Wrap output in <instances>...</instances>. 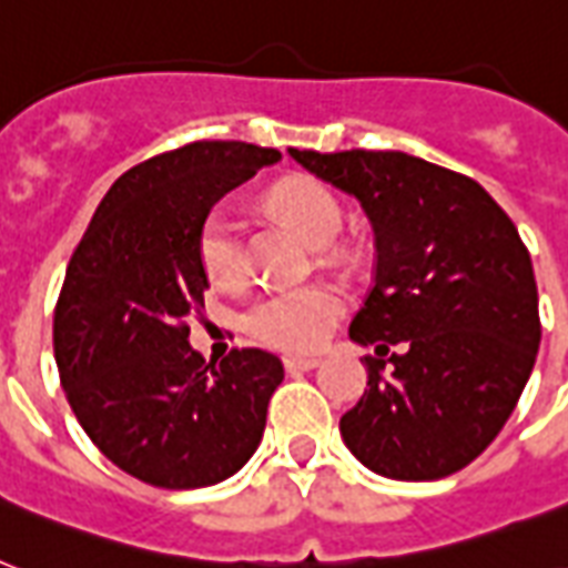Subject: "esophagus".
<instances>
[{
	"mask_svg": "<svg viewBox=\"0 0 568 568\" xmlns=\"http://www.w3.org/2000/svg\"><path fill=\"white\" fill-rule=\"evenodd\" d=\"M318 356H288V359H285V372H312V368H318Z\"/></svg>",
	"mask_w": 568,
	"mask_h": 568,
	"instance_id": "34e87169",
	"label": "esophagus"
}]
</instances>
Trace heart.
<instances>
[{
	"label": "heart",
	"instance_id": "heart-1",
	"mask_svg": "<svg viewBox=\"0 0 568 568\" xmlns=\"http://www.w3.org/2000/svg\"><path fill=\"white\" fill-rule=\"evenodd\" d=\"M271 205L312 247H327L342 230V205L315 180H285L271 191ZM196 256L205 276L221 288H235L247 274L241 226L226 205H214L196 232ZM345 310L336 285L312 283L258 297L244 315V329L262 345L285 354H310L329 336Z\"/></svg>",
	"mask_w": 568,
	"mask_h": 568
}]
</instances>
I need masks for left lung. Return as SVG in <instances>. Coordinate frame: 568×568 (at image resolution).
I'll use <instances>...</instances> for the list:
<instances>
[{
  "instance_id": "obj_1",
  "label": "left lung",
  "mask_w": 568,
  "mask_h": 568,
  "mask_svg": "<svg viewBox=\"0 0 568 568\" xmlns=\"http://www.w3.org/2000/svg\"><path fill=\"white\" fill-rule=\"evenodd\" d=\"M303 171L354 196L372 221L377 267L351 342L368 388L338 430L365 468L439 480L501 433L539 351L530 253L475 180L406 153L288 150Z\"/></svg>"
}]
</instances>
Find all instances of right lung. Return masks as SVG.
<instances>
[{
	"instance_id": "obj_1",
	"label": "right lung",
	"mask_w": 568,
	"mask_h": 568,
	"mask_svg": "<svg viewBox=\"0 0 568 568\" xmlns=\"http://www.w3.org/2000/svg\"><path fill=\"white\" fill-rule=\"evenodd\" d=\"M280 162L244 141H196L126 171L93 212L55 306V363L75 418L126 475L200 489L239 471L265 433L283 363H205L185 321L209 288L196 232L221 196Z\"/></svg>"
}]
</instances>
